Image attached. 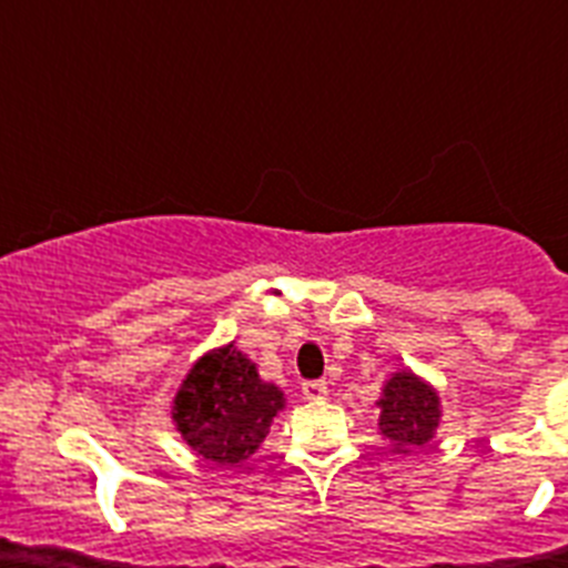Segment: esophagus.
Masks as SVG:
<instances>
[{
    "instance_id": "esophagus-1",
    "label": "esophagus",
    "mask_w": 568,
    "mask_h": 568,
    "mask_svg": "<svg viewBox=\"0 0 568 568\" xmlns=\"http://www.w3.org/2000/svg\"><path fill=\"white\" fill-rule=\"evenodd\" d=\"M301 393H304V398L307 400H321L327 398V381H304L301 384Z\"/></svg>"
}]
</instances>
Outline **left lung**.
Wrapping results in <instances>:
<instances>
[{
    "label": "left lung",
    "mask_w": 568,
    "mask_h": 568,
    "mask_svg": "<svg viewBox=\"0 0 568 568\" xmlns=\"http://www.w3.org/2000/svg\"><path fill=\"white\" fill-rule=\"evenodd\" d=\"M381 433L393 440L395 449H420L433 440L440 420V404L433 386L415 378L413 373H398L384 386L378 400Z\"/></svg>",
    "instance_id": "obj_1"
}]
</instances>
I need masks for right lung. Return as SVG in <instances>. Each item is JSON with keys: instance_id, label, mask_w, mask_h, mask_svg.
<instances>
[{"instance_id": "right-lung-1", "label": "right lung", "mask_w": 568, "mask_h": 568, "mask_svg": "<svg viewBox=\"0 0 568 568\" xmlns=\"http://www.w3.org/2000/svg\"><path fill=\"white\" fill-rule=\"evenodd\" d=\"M284 406L278 386L264 384L233 346L204 355L175 395L173 420L182 438L213 464H239L267 438Z\"/></svg>"}]
</instances>
